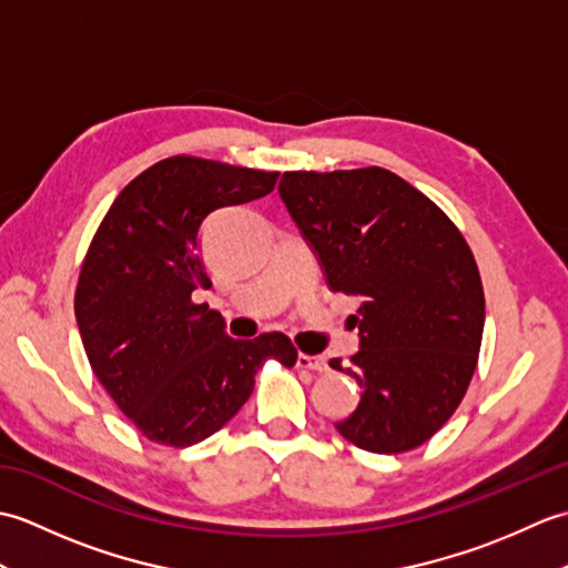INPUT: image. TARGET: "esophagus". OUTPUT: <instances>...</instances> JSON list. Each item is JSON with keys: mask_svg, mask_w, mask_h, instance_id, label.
<instances>
[{"mask_svg": "<svg viewBox=\"0 0 568 568\" xmlns=\"http://www.w3.org/2000/svg\"><path fill=\"white\" fill-rule=\"evenodd\" d=\"M297 366L300 368H307V371H315V373H327L329 364L324 356H307V354H300L297 356Z\"/></svg>", "mask_w": 568, "mask_h": 568, "instance_id": "obj_1", "label": "esophagus"}]
</instances>
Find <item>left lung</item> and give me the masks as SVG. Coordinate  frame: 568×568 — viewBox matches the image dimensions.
<instances>
[{
  "label": "left lung",
  "instance_id": "8db88e82",
  "mask_svg": "<svg viewBox=\"0 0 568 568\" xmlns=\"http://www.w3.org/2000/svg\"><path fill=\"white\" fill-rule=\"evenodd\" d=\"M281 200L327 287L361 297L352 366L358 407L336 432L376 454L427 442L462 403L480 352L484 285L437 204L383 168L283 173Z\"/></svg>",
  "mask_w": 568,
  "mask_h": 568
}]
</instances>
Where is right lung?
<instances>
[{
    "mask_svg": "<svg viewBox=\"0 0 568 568\" xmlns=\"http://www.w3.org/2000/svg\"><path fill=\"white\" fill-rule=\"evenodd\" d=\"M277 173L175 155L119 192L84 256L75 320L94 376L149 439L190 446L220 432L268 358L293 366L285 334L232 339L220 312L192 303L212 285L207 216L273 192Z\"/></svg>",
    "mask_w": 568,
    "mask_h": 568,
    "instance_id": "1",
    "label": "right lung"
}]
</instances>
